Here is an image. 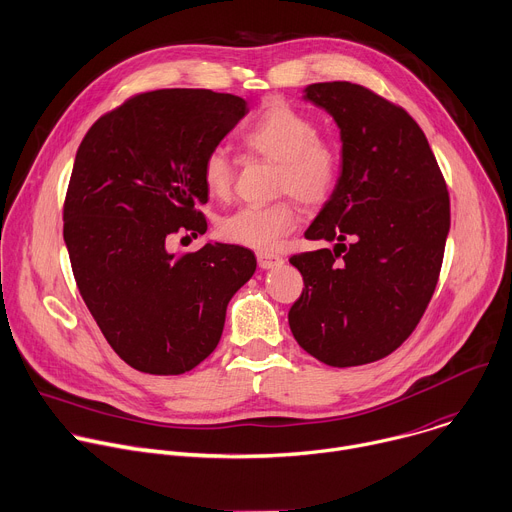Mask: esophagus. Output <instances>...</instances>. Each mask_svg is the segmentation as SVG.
<instances>
[{
	"instance_id": "34e87169",
	"label": "esophagus",
	"mask_w": 512,
	"mask_h": 512,
	"mask_svg": "<svg viewBox=\"0 0 512 512\" xmlns=\"http://www.w3.org/2000/svg\"><path fill=\"white\" fill-rule=\"evenodd\" d=\"M257 263L261 269H273V267H279L283 263V257L275 255V253H269V251H259L257 253Z\"/></svg>"
}]
</instances>
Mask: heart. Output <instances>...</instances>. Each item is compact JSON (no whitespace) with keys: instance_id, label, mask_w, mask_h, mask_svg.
I'll return each mask as SVG.
<instances>
[{"instance_id":"obj_1","label":"heart","mask_w":512,"mask_h":512,"mask_svg":"<svg viewBox=\"0 0 512 512\" xmlns=\"http://www.w3.org/2000/svg\"><path fill=\"white\" fill-rule=\"evenodd\" d=\"M243 146L261 158L275 162V193L291 195L309 209L325 205L342 179V154L319 138L317 122L289 104L267 106L241 134ZM203 183L211 197L229 199L235 183V166L225 148L215 146L203 160ZM299 221V209L291 199L269 205H249L219 223L223 239L251 247L273 249Z\"/></svg>"}]
</instances>
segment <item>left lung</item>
<instances>
[{"mask_svg":"<svg viewBox=\"0 0 512 512\" xmlns=\"http://www.w3.org/2000/svg\"><path fill=\"white\" fill-rule=\"evenodd\" d=\"M305 98L342 134V179L305 231L333 249L293 255L303 291L289 309L297 344L333 368L378 362L422 319L442 267L450 197L418 122L352 82H319Z\"/></svg>","mask_w":512,"mask_h":512,"instance_id":"obj_1","label":"left lung"}]
</instances>
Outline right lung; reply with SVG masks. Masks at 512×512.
<instances>
[{"mask_svg": "<svg viewBox=\"0 0 512 512\" xmlns=\"http://www.w3.org/2000/svg\"><path fill=\"white\" fill-rule=\"evenodd\" d=\"M247 114L213 90L142 92L100 116L80 142L64 201L78 291L110 348L134 370L179 376L217 348L229 299L255 273L239 245L168 253L203 235L205 154Z\"/></svg>", "mask_w": 512, "mask_h": 512, "instance_id": "1", "label": "right lung"}]
</instances>
